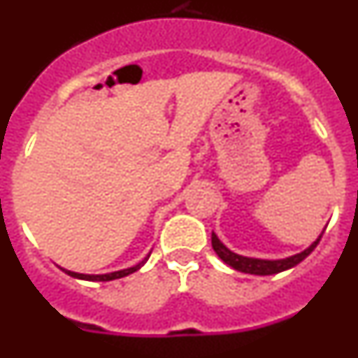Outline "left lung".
<instances>
[{
  "instance_id": "left-lung-1",
  "label": "left lung",
  "mask_w": 358,
  "mask_h": 358,
  "mask_svg": "<svg viewBox=\"0 0 358 358\" xmlns=\"http://www.w3.org/2000/svg\"><path fill=\"white\" fill-rule=\"evenodd\" d=\"M322 233H324V231H322ZM322 233L317 236V240H315L310 248L305 249V251L289 256V258H281V260H262V258H249V256L236 255V252H233L231 249H227L226 245L218 240V236L215 235V233H211V245H213V251L217 252L218 258H220L224 264H227L229 267L235 268V271H240V273L245 274H256V276H271V274L283 273L287 268H292L296 267L297 264H301L306 256L317 248Z\"/></svg>"
}]
</instances>
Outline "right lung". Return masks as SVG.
I'll return each mask as SVG.
<instances>
[{
    "instance_id": "obj_1",
    "label": "right lung",
    "mask_w": 358,
    "mask_h": 358,
    "mask_svg": "<svg viewBox=\"0 0 358 358\" xmlns=\"http://www.w3.org/2000/svg\"><path fill=\"white\" fill-rule=\"evenodd\" d=\"M148 256L147 258H143V260L140 262V264H136L134 267H129V268H122V271H115V273H107V274H80V273H73V271H68V268H62L68 276L71 278H77V280H85V281H113V280H118V278H125L129 276V274L136 273V271H140L141 267L145 265V262L148 260Z\"/></svg>"
}]
</instances>
